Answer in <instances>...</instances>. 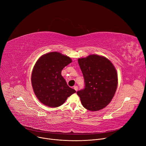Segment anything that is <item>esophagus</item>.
<instances>
[{"mask_svg": "<svg viewBox=\"0 0 146 146\" xmlns=\"http://www.w3.org/2000/svg\"><path fill=\"white\" fill-rule=\"evenodd\" d=\"M74 89L76 91H77V90H78V87H77V86H74Z\"/></svg>", "mask_w": 146, "mask_h": 146, "instance_id": "esophagus-1", "label": "esophagus"}]
</instances>
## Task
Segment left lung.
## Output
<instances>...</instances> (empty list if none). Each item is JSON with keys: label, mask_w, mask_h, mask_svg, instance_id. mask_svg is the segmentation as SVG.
Returning a JSON list of instances; mask_svg holds the SVG:
<instances>
[{"label": "left lung", "mask_w": 146, "mask_h": 146, "mask_svg": "<svg viewBox=\"0 0 146 146\" xmlns=\"http://www.w3.org/2000/svg\"><path fill=\"white\" fill-rule=\"evenodd\" d=\"M85 81V88L77 92L83 107L96 111L111 101L118 85V76L111 62L106 57L92 54L78 59Z\"/></svg>", "instance_id": "obj_1"}]
</instances>
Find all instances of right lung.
Instances as JSON below:
<instances>
[{"label": "right lung", "mask_w": 146, "mask_h": 146, "mask_svg": "<svg viewBox=\"0 0 146 146\" xmlns=\"http://www.w3.org/2000/svg\"><path fill=\"white\" fill-rule=\"evenodd\" d=\"M72 62L71 58L58 52H51L40 56L33 67L31 82L35 95L43 105L57 108L76 92L70 88L61 72Z\"/></svg>", "instance_id": "1"}]
</instances>
